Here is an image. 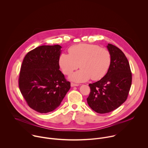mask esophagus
<instances>
[{
  "instance_id": "34e87169",
  "label": "esophagus",
  "mask_w": 148,
  "mask_h": 148,
  "mask_svg": "<svg viewBox=\"0 0 148 148\" xmlns=\"http://www.w3.org/2000/svg\"><path fill=\"white\" fill-rule=\"evenodd\" d=\"M79 86V84H75V83H73V82H71V87H77Z\"/></svg>"
}]
</instances>
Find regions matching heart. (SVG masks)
I'll use <instances>...</instances> for the list:
<instances>
[{"label":"heart","mask_w":148,"mask_h":148,"mask_svg":"<svg viewBox=\"0 0 148 148\" xmlns=\"http://www.w3.org/2000/svg\"><path fill=\"white\" fill-rule=\"evenodd\" d=\"M69 54L62 53L59 65L65 74H70L79 67L81 69L71 74L69 79L76 82H85L91 78L101 79L107 73L111 64L108 50L95 45L80 43L69 49Z\"/></svg>","instance_id":"1"}]
</instances>
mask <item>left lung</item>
<instances>
[{
  "mask_svg": "<svg viewBox=\"0 0 148 148\" xmlns=\"http://www.w3.org/2000/svg\"><path fill=\"white\" fill-rule=\"evenodd\" d=\"M111 64L107 73L99 81L90 84L87 98L90 107L99 114L110 112L126 100L132 84V73L127 58L117 47L108 44Z\"/></svg>",
  "mask_w": 148,
  "mask_h": 148,
  "instance_id": "1",
  "label": "left lung"
}]
</instances>
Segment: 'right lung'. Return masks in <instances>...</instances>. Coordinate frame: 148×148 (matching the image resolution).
Returning <instances> with one entry per match:
<instances>
[{"label":"right lung","instance_id":"add662e5","mask_svg":"<svg viewBox=\"0 0 148 148\" xmlns=\"http://www.w3.org/2000/svg\"><path fill=\"white\" fill-rule=\"evenodd\" d=\"M61 46H41L25 57L18 78L21 93L29 106L45 114L60 106L70 82L59 70Z\"/></svg>","mask_w":148,"mask_h":148}]
</instances>
